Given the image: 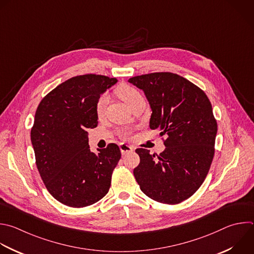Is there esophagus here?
<instances>
[{
    "mask_svg": "<svg viewBox=\"0 0 254 254\" xmlns=\"http://www.w3.org/2000/svg\"><path fill=\"white\" fill-rule=\"evenodd\" d=\"M120 149H121L122 154H127V153L131 152L133 150L131 145H128V144H126V143H121L120 144Z\"/></svg>",
    "mask_w": 254,
    "mask_h": 254,
    "instance_id": "esophagus-1",
    "label": "esophagus"
}]
</instances>
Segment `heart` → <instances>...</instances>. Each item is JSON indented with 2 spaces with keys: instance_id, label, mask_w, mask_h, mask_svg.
<instances>
[{
  "instance_id": "heart-1",
  "label": "heart",
  "mask_w": 254,
  "mask_h": 254,
  "mask_svg": "<svg viewBox=\"0 0 254 254\" xmlns=\"http://www.w3.org/2000/svg\"><path fill=\"white\" fill-rule=\"evenodd\" d=\"M116 94L129 107L138 98L141 97V95L137 89H135L134 87H132V86H130V84H127V83H121L120 86L116 89ZM107 104H108L107 95H102L96 104V114L98 117H102L104 115ZM129 134H130V132L128 130L123 131V133H122V135L124 137H128Z\"/></svg>"
}]
</instances>
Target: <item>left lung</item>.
I'll return each instance as SVG.
<instances>
[{"mask_svg": "<svg viewBox=\"0 0 254 254\" xmlns=\"http://www.w3.org/2000/svg\"><path fill=\"white\" fill-rule=\"evenodd\" d=\"M128 81L149 103V127L166 136L159 155L135 150L140 161L134 178L149 198L178 204L200 188L210 168L217 132L211 104L202 90L177 73L151 72Z\"/></svg>", "mask_w": 254, "mask_h": 254, "instance_id": "obj_1", "label": "left lung"}]
</instances>
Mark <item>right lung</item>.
Here are the masks:
<instances>
[{
  "label": "right lung",
  "instance_id": "1",
  "mask_svg": "<svg viewBox=\"0 0 254 254\" xmlns=\"http://www.w3.org/2000/svg\"><path fill=\"white\" fill-rule=\"evenodd\" d=\"M117 81L93 73L73 76L50 92L36 111L31 130L36 164L48 191L64 205H92L109 192L120 147L110 143L92 152L87 130L98 126L99 98Z\"/></svg>",
  "mask_w": 254,
  "mask_h": 254
}]
</instances>
